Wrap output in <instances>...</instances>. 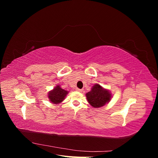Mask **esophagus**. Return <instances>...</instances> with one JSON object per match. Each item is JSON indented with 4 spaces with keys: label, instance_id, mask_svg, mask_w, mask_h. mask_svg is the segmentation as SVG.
Segmentation results:
<instances>
[{
    "label": "esophagus",
    "instance_id": "esophagus-1",
    "mask_svg": "<svg viewBox=\"0 0 158 158\" xmlns=\"http://www.w3.org/2000/svg\"><path fill=\"white\" fill-rule=\"evenodd\" d=\"M76 91H77V92H82L83 90L81 89H79V88H76Z\"/></svg>",
    "mask_w": 158,
    "mask_h": 158
}]
</instances>
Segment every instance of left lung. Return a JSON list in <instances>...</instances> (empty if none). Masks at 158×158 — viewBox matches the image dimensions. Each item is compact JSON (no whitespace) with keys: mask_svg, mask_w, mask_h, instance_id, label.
Returning a JSON list of instances; mask_svg holds the SVG:
<instances>
[{"mask_svg":"<svg viewBox=\"0 0 158 158\" xmlns=\"http://www.w3.org/2000/svg\"><path fill=\"white\" fill-rule=\"evenodd\" d=\"M111 97V94L109 90L103 88L98 84H95L90 92L86 94L88 103L95 108L104 106L110 102Z\"/></svg>","mask_w":158,"mask_h":158,"instance_id":"8db88e82","label":"left lung"}]
</instances>
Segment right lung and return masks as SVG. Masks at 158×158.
Listing matches in <instances>:
<instances>
[{
    "instance_id": "add662e5",
    "label": "right lung",
    "mask_w": 158,
    "mask_h": 158,
    "mask_svg": "<svg viewBox=\"0 0 158 158\" xmlns=\"http://www.w3.org/2000/svg\"><path fill=\"white\" fill-rule=\"evenodd\" d=\"M68 94V91L62 89L59 85L48 94V98L50 102L54 104H59L65 99V97Z\"/></svg>"
}]
</instances>
